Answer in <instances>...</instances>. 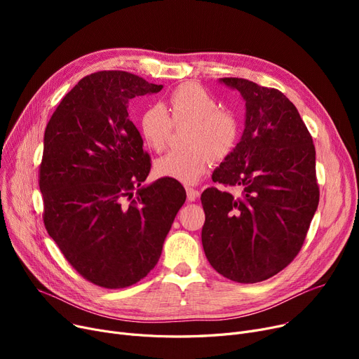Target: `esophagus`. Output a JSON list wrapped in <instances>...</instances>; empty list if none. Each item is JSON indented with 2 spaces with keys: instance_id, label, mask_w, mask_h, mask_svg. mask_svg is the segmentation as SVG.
Here are the masks:
<instances>
[{
  "instance_id": "obj_1",
  "label": "esophagus",
  "mask_w": 359,
  "mask_h": 359,
  "mask_svg": "<svg viewBox=\"0 0 359 359\" xmlns=\"http://www.w3.org/2000/svg\"><path fill=\"white\" fill-rule=\"evenodd\" d=\"M186 194H187V201H196V198L199 196V191L194 189V187H186Z\"/></svg>"
}]
</instances>
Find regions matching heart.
<instances>
[{"mask_svg":"<svg viewBox=\"0 0 359 359\" xmlns=\"http://www.w3.org/2000/svg\"><path fill=\"white\" fill-rule=\"evenodd\" d=\"M183 122H192L186 138L191 148L168 151L156 160L154 168L160 177L194 184L208 170L210 156L224 160L231 154L238 140V121L231 111L219 109L218 100L202 86L186 83L170 93L165 107L154 104L142 111L140 128L144 142L161 151L173 125Z\"/></svg>","mask_w":359,"mask_h":359,"instance_id":"b5f03b06","label":"heart"}]
</instances>
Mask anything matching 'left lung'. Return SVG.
Masks as SVG:
<instances>
[{
    "label": "left lung",
    "mask_w": 359,
    "mask_h": 359,
    "mask_svg": "<svg viewBox=\"0 0 359 359\" xmlns=\"http://www.w3.org/2000/svg\"><path fill=\"white\" fill-rule=\"evenodd\" d=\"M219 81L240 91L246 123L212 180L241 194L203 191L202 246L218 273L255 284L287 268L303 248L320 198L316 149L284 93L244 79Z\"/></svg>",
    "instance_id": "obj_1"
}]
</instances>
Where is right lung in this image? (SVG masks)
I'll use <instances>...</instances> for the list:
<instances>
[{
  "mask_svg": "<svg viewBox=\"0 0 359 359\" xmlns=\"http://www.w3.org/2000/svg\"><path fill=\"white\" fill-rule=\"evenodd\" d=\"M125 71L79 81L49 119L39 167L43 222L69 265L109 290L137 284L161 256L186 201L179 182H145L151 158L128 118L135 96L158 93Z\"/></svg>",
  "mask_w": 359,
  "mask_h": 359,
  "instance_id": "obj_1",
  "label": "right lung"
}]
</instances>
